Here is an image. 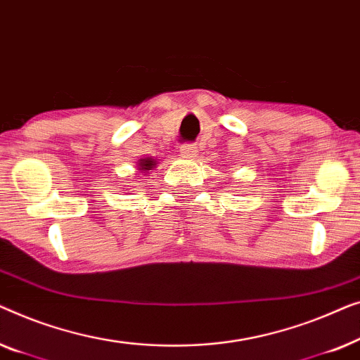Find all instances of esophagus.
<instances>
[{"label":"esophagus","mask_w":360,"mask_h":360,"mask_svg":"<svg viewBox=\"0 0 360 360\" xmlns=\"http://www.w3.org/2000/svg\"><path fill=\"white\" fill-rule=\"evenodd\" d=\"M179 151H181L182 156H186V158H194V156H197V146L192 145V143L181 145Z\"/></svg>","instance_id":"1"}]
</instances>
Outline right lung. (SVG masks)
<instances>
[{
    "label": "right lung",
    "mask_w": 360,
    "mask_h": 360,
    "mask_svg": "<svg viewBox=\"0 0 360 360\" xmlns=\"http://www.w3.org/2000/svg\"><path fill=\"white\" fill-rule=\"evenodd\" d=\"M139 166H140V171H150L156 166V161L153 158H143V160H140Z\"/></svg>",
    "instance_id": "obj_1"
}]
</instances>
